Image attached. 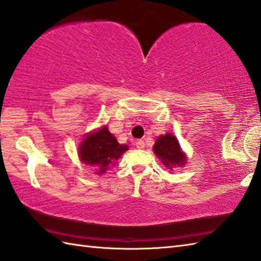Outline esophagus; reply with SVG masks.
I'll list each match as a JSON object with an SVG mask.
<instances>
[{"instance_id": "obj_1", "label": "esophagus", "mask_w": 261, "mask_h": 261, "mask_svg": "<svg viewBox=\"0 0 261 261\" xmlns=\"http://www.w3.org/2000/svg\"><path fill=\"white\" fill-rule=\"evenodd\" d=\"M136 147L140 148V149L144 148V147H145V142H144L143 140H138V141L136 142Z\"/></svg>"}]
</instances>
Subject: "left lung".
Wrapping results in <instances>:
<instances>
[{
  "instance_id": "obj_1",
  "label": "left lung",
  "mask_w": 261,
  "mask_h": 261,
  "mask_svg": "<svg viewBox=\"0 0 261 261\" xmlns=\"http://www.w3.org/2000/svg\"><path fill=\"white\" fill-rule=\"evenodd\" d=\"M154 152L160 161L165 167L172 169L173 166L184 165L185 156L179 148L177 140L175 136L171 134L160 136L154 145Z\"/></svg>"
}]
</instances>
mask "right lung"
<instances>
[{"label":"right lung","mask_w":261,"mask_h":261,"mask_svg":"<svg viewBox=\"0 0 261 261\" xmlns=\"http://www.w3.org/2000/svg\"><path fill=\"white\" fill-rule=\"evenodd\" d=\"M127 149V145L119 144L107 127H103L85 137L79 149V156L85 164L95 166L98 170L97 173L101 174L109 169V166L114 165L115 161Z\"/></svg>","instance_id":"right-lung-1"}]
</instances>
